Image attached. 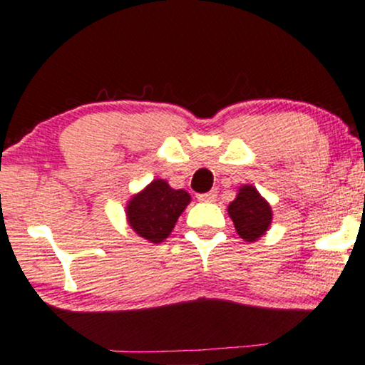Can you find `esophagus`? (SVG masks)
<instances>
[{
	"label": "esophagus",
	"mask_w": 365,
	"mask_h": 365,
	"mask_svg": "<svg viewBox=\"0 0 365 365\" xmlns=\"http://www.w3.org/2000/svg\"><path fill=\"white\" fill-rule=\"evenodd\" d=\"M197 199H199V201H202V202H213V201H216V192H206V194H199Z\"/></svg>",
	"instance_id": "34e87169"
}]
</instances>
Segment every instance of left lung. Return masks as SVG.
Here are the masks:
<instances>
[{"label":"left lung","instance_id":"left-lung-1","mask_svg":"<svg viewBox=\"0 0 365 365\" xmlns=\"http://www.w3.org/2000/svg\"><path fill=\"white\" fill-rule=\"evenodd\" d=\"M228 215L241 239L253 242L272 223V207L253 185H242L237 197L228 204Z\"/></svg>","mask_w":365,"mask_h":365}]
</instances>
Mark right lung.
<instances>
[{
  "mask_svg": "<svg viewBox=\"0 0 365 365\" xmlns=\"http://www.w3.org/2000/svg\"><path fill=\"white\" fill-rule=\"evenodd\" d=\"M189 202V192L171 189L166 180L158 178L130 199L126 206L128 223L140 237L159 244L171 234Z\"/></svg>",
  "mask_w": 365,
  "mask_h": 365,
  "instance_id": "add662e5",
  "label": "right lung"
}]
</instances>
